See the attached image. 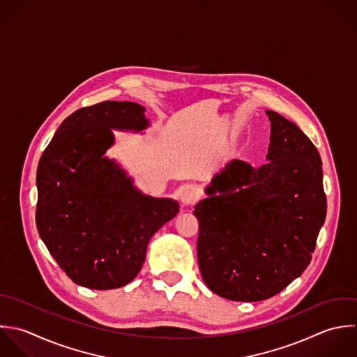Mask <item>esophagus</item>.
<instances>
[{
  "mask_svg": "<svg viewBox=\"0 0 357 357\" xmlns=\"http://www.w3.org/2000/svg\"><path fill=\"white\" fill-rule=\"evenodd\" d=\"M199 196H200L199 189L196 186H193V185H186L181 190V202L185 206L195 204L199 200Z\"/></svg>",
  "mask_w": 357,
  "mask_h": 357,
  "instance_id": "obj_1",
  "label": "esophagus"
}]
</instances>
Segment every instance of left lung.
Instances as JSON below:
<instances>
[{
  "label": "left lung",
  "mask_w": 357,
  "mask_h": 357,
  "mask_svg": "<svg viewBox=\"0 0 357 357\" xmlns=\"http://www.w3.org/2000/svg\"><path fill=\"white\" fill-rule=\"evenodd\" d=\"M268 162L232 160L195 206L197 260L206 285L235 302L280 294L312 261L326 221L323 162L298 125L274 111Z\"/></svg>",
  "instance_id": "left-lung-1"
}]
</instances>
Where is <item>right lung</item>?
<instances>
[{
	"mask_svg": "<svg viewBox=\"0 0 357 357\" xmlns=\"http://www.w3.org/2000/svg\"><path fill=\"white\" fill-rule=\"evenodd\" d=\"M144 107L104 101L70 114L37 167L36 225L63 273L89 289H115L142 270L151 236L178 211L174 199L142 193L105 155L112 130L150 126Z\"/></svg>",
	"mask_w": 357,
	"mask_h": 357,
	"instance_id": "add662e5",
	"label": "right lung"
}]
</instances>
